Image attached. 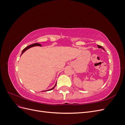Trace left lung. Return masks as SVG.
Returning a JSON list of instances; mask_svg holds the SVG:
<instances>
[{"mask_svg": "<svg viewBox=\"0 0 125 125\" xmlns=\"http://www.w3.org/2000/svg\"><path fill=\"white\" fill-rule=\"evenodd\" d=\"M97 47H98V48H102V49H103V50L104 51L105 50L104 48L103 47H102V46H100V45H97Z\"/></svg>", "mask_w": 125, "mask_h": 125, "instance_id": "left-lung-1", "label": "left lung"}]
</instances>
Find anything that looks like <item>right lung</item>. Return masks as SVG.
<instances>
[{"label":"right lung","mask_w":125,"mask_h":125,"mask_svg":"<svg viewBox=\"0 0 125 125\" xmlns=\"http://www.w3.org/2000/svg\"><path fill=\"white\" fill-rule=\"evenodd\" d=\"M42 46V45H41L40 44H39V43H34V44H32V45H29V46H27V47H26L24 49V50L22 51L21 56L22 55V54L24 53V52L26 50H28V49H29V48H31V47H34V46ZM56 84H55V86H54L52 88V89H49V90H44V91H42V92L48 91H51V90H52V89H54V88L55 87V86H56Z\"/></svg>","instance_id":"obj_1"}]
</instances>
